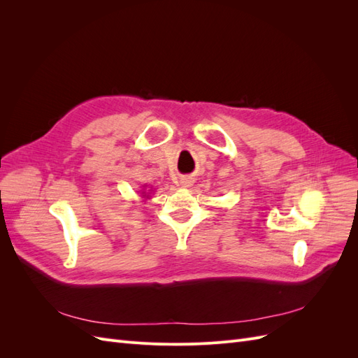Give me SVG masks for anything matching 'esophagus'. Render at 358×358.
<instances>
[{"instance_id": "esophagus-1", "label": "esophagus", "mask_w": 358, "mask_h": 358, "mask_svg": "<svg viewBox=\"0 0 358 358\" xmlns=\"http://www.w3.org/2000/svg\"><path fill=\"white\" fill-rule=\"evenodd\" d=\"M192 183H194V179H192V178H189V176H187V178H182V179H180V185H182V187H185V188L191 187Z\"/></svg>"}]
</instances>
